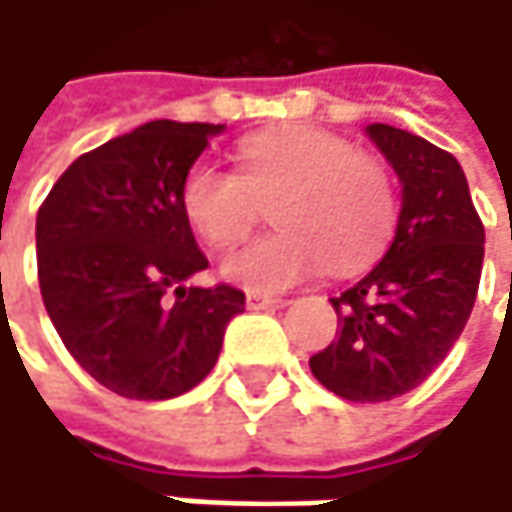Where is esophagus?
I'll use <instances>...</instances> for the list:
<instances>
[{
	"mask_svg": "<svg viewBox=\"0 0 512 512\" xmlns=\"http://www.w3.org/2000/svg\"><path fill=\"white\" fill-rule=\"evenodd\" d=\"M246 305H249L252 311H275V308H284V305H287V299H275V296H260V293H249Z\"/></svg>",
	"mask_w": 512,
	"mask_h": 512,
	"instance_id": "1",
	"label": "esophagus"
}]
</instances>
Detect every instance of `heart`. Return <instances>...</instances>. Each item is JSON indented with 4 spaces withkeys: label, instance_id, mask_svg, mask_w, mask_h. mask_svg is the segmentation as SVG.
Wrapping results in <instances>:
<instances>
[{
    "label": "heart",
    "instance_id": "heart-1",
    "mask_svg": "<svg viewBox=\"0 0 512 512\" xmlns=\"http://www.w3.org/2000/svg\"><path fill=\"white\" fill-rule=\"evenodd\" d=\"M278 231L225 255L222 275L252 293H281L323 266L347 275L376 255L394 225L397 201L385 165L317 127L246 136L237 171L195 165L180 186L192 228L216 249L240 243L272 201Z\"/></svg>",
    "mask_w": 512,
    "mask_h": 512
}]
</instances>
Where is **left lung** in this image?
Segmentation results:
<instances>
[{
	"mask_svg": "<svg viewBox=\"0 0 512 512\" xmlns=\"http://www.w3.org/2000/svg\"><path fill=\"white\" fill-rule=\"evenodd\" d=\"M367 136L403 183L397 231L385 257L332 299L338 335L308 364L338 397L382 403L418 388L457 344L477 299L483 222L448 151L388 124Z\"/></svg>",
	"mask_w": 512,
	"mask_h": 512,
	"instance_id": "1",
	"label": "left lung"
}]
</instances>
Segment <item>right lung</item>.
I'll list each match as a JSON object with an SVG mask.
<instances>
[{
  "instance_id": "right-lung-1",
  "label": "right lung",
  "mask_w": 512,
  "mask_h": 512,
  "mask_svg": "<svg viewBox=\"0 0 512 512\" xmlns=\"http://www.w3.org/2000/svg\"><path fill=\"white\" fill-rule=\"evenodd\" d=\"M222 124L151 121L82 154L38 210V281L67 353L109 391L171 400L216 364L246 293L207 269L180 186Z\"/></svg>"
}]
</instances>
